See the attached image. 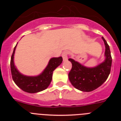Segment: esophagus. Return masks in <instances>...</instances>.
Returning a JSON list of instances; mask_svg holds the SVG:
<instances>
[{
    "instance_id": "1",
    "label": "esophagus",
    "mask_w": 121,
    "mask_h": 121,
    "mask_svg": "<svg viewBox=\"0 0 121 121\" xmlns=\"http://www.w3.org/2000/svg\"><path fill=\"white\" fill-rule=\"evenodd\" d=\"M62 56L63 60L64 61H66L68 59V52L67 51H65L62 54Z\"/></svg>"
}]
</instances>
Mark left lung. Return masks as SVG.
<instances>
[{
    "instance_id": "obj_1",
    "label": "left lung",
    "mask_w": 121,
    "mask_h": 121,
    "mask_svg": "<svg viewBox=\"0 0 121 121\" xmlns=\"http://www.w3.org/2000/svg\"><path fill=\"white\" fill-rule=\"evenodd\" d=\"M105 46L103 62L93 68L84 67L73 59H69L72 64V68L68 74L70 82L78 90L89 92L98 88L107 79L110 73L112 58L110 47L107 42L102 37Z\"/></svg>"
}]
</instances>
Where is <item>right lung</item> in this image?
I'll return each instance as SVG.
<instances>
[{
    "instance_id": "obj_1",
    "label": "right lung",
    "mask_w": 121,
    "mask_h": 121,
    "mask_svg": "<svg viewBox=\"0 0 121 121\" xmlns=\"http://www.w3.org/2000/svg\"><path fill=\"white\" fill-rule=\"evenodd\" d=\"M17 44L14 48L10 62L11 75L15 84L23 91L30 93L45 90L51 83L53 71L62 62V57L60 56L51 58L43 72L37 76H25L18 71L14 64V55Z\"/></svg>"
}]
</instances>
